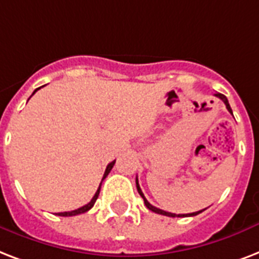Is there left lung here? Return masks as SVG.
I'll list each match as a JSON object with an SVG mask.
<instances>
[{
    "mask_svg": "<svg viewBox=\"0 0 259 259\" xmlns=\"http://www.w3.org/2000/svg\"><path fill=\"white\" fill-rule=\"evenodd\" d=\"M215 96H216V97H219L220 100H222V101H223L224 104H226V108H227V109H228V112H230V113H232V109H231V107H230V104H228L227 97H226V96H224V94H222V93H216ZM136 188H138V192H139L140 196H142V197H143L144 204H146V206H147L148 209H150V211H152V212H155V213H159V215L170 216V218H176V216H177V218H182V216H196V215H198V213H201V212L204 211V209H202V211L193 212V213H186V215H176V213H171V212L162 211V209H159V208H157V206L151 205V204H150V202H148L147 200H146V197H144L143 192H142V189H140L139 182H138V178H136Z\"/></svg>",
    "mask_w": 259,
    "mask_h": 259,
    "instance_id": "8db88e82",
    "label": "left lung"
}]
</instances>
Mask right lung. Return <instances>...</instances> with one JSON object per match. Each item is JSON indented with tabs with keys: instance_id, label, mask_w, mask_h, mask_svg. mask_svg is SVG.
I'll use <instances>...</instances> for the list:
<instances>
[{
	"instance_id": "obj_1",
	"label": "right lung",
	"mask_w": 259,
	"mask_h": 259,
	"mask_svg": "<svg viewBox=\"0 0 259 259\" xmlns=\"http://www.w3.org/2000/svg\"><path fill=\"white\" fill-rule=\"evenodd\" d=\"M39 89H40V88H37V89H36L35 92H33V93H32V94H35L36 92H37V90H39ZM113 165H115V161L111 162V163H109V165L107 166V169H105V173H104V177H102V181H104V180L107 178V176H108V174H109V171H111V170H112ZM100 189H101V184H100V186H98L97 192H96V194H94V196H93V198H92V200H90V202H88L86 205L81 206V208H78V209H75V211L59 212V213H58V216H75V215H79V213H85V212H88L90 209V208H92V206L94 205V202H96V200H97V198H98V194H100Z\"/></svg>"
}]
</instances>
